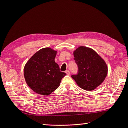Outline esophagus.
Masks as SVG:
<instances>
[{"mask_svg":"<svg viewBox=\"0 0 128 128\" xmlns=\"http://www.w3.org/2000/svg\"><path fill=\"white\" fill-rule=\"evenodd\" d=\"M65 72L66 73V74H67V75H69V74H70V72H69L68 70H67Z\"/></svg>","mask_w":128,"mask_h":128,"instance_id":"1","label":"esophagus"}]
</instances>
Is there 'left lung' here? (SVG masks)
Here are the masks:
<instances>
[{
  "label": "left lung",
  "instance_id": "8db88e82",
  "mask_svg": "<svg viewBox=\"0 0 128 128\" xmlns=\"http://www.w3.org/2000/svg\"><path fill=\"white\" fill-rule=\"evenodd\" d=\"M74 56L78 71L72 77L84 90H94L102 83L107 75L105 62L94 50L84 46L77 48Z\"/></svg>",
  "mask_w": 128,
  "mask_h": 128
}]
</instances>
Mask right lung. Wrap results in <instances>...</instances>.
I'll return each instance as SVG.
<instances>
[{"instance_id": "1", "label": "right lung", "mask_w": 128, "mask_h": 128, "mask_svg": "<svg viewBox=\"0 0 128 128\" xmlns=\"http://www.w3.org/2000/svg\"><path fill=\"white\" fill-rule=\"evenodd\" d=\"M56 51L49 48L40 49L27 62L24 68L25 80L37 94L49 95L59 86L66 75L55 62Z\"/></svg>"}]
</instances>
